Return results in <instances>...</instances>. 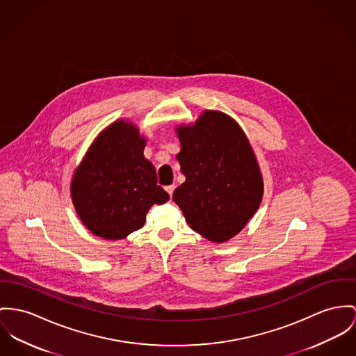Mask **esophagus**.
Masks as SVG:
<instances>
[{
    "label": "esophagus",
    "mask_w": 356,
    "mask_h": 356,
    "mask_svg": "<svg viewBox=\"0 0 356 356\" xmlns=\"http://www.w3.org/2000/svg\"><path fill=\"white\" fill-rule=\"evenodd\" d=\"M165 190L169 193V196H172L173 191H175V186H168V187H165Z\"/></svg>",
    "instance_id": "34e87169"
}]
</instances>
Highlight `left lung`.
Masks as SVG:
<instances>
[{
  "label": "left lung",
  "mask_w": 356,
  "mask_h": 356,
  "mask_svg": "<svg viewBox=\"0 0 356 356\" xmlns=\"http://www.w3.org/2000/svg\"><path fill=\"white\" fill-rule=\"evenodd\" d=\"M177 133L186 181L172 197L195 232L214 243L227 241L261 202L263 180L252 147L240 126L218 111L203 112Z\"/></svg>",
  "instance_id": "8db88e82"
}]
</instances>
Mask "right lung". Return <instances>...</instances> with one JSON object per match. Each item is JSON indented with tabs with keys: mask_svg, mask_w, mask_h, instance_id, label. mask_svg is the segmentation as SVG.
<instances>
[{
	"mask_svg": "<svg viewBox=\"0 0 356 356\" xmlns=\"http://www.w3.org/2000/svg\"><path fill=\"white\" fill-rule=\"evenodd\" d=\"M143 147L137 127L119 120L99 136L76 170L72 199L93 234L124 238L143 226L154 203L169 200L157 186L154 166L143 157Z\"/></svg>",
	"mask_w": 356,
	"mask_h": 356,
	"instance_id": "1",
	"label": "right lung"
}]
</instances>
